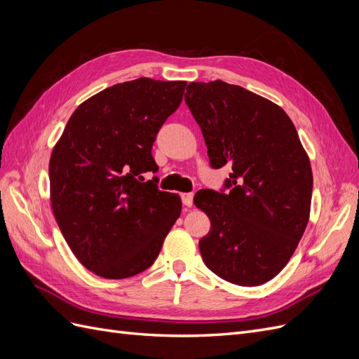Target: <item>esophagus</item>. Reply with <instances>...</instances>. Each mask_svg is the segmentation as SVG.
I'll return each instance as SVG.
<instances>
[{
	"instance_id": "1",
	"label": "esophagus",
	"mask_w": 359,
	"mask_h": 359,
	"mask_svg": "<svg viewBox=\"0 0 359 359\" xmlns=\"http://www.w3.org/2000/svg\"><path fill=\"white\" fill-rule=\"evenodd\" d=\"M181 201L186 206L193 205V193H181Z\"/></svg>"
}]
</instances>
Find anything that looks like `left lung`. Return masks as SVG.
<instances>
[{
	"mask_svg": "<svg viewBox=\"0 0 359 359\" xmlns=\"http://www.w3.org/2000/svg\"><path fill=\"white\" fill-rule=\"evenodd\" d=\"M186 103L211 166L232 168L226 193L194 194L211 222L199 241L203 262L229 283H266L289 262L310 217L313 173L297 128L278 104L223 81L190 82Z\"/></svg>",
	"mask_w": 359,
	"mask_h": 359,
	"instance_id": "1",
	"label": "left lung"
}]
</instances>
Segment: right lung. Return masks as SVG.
<instances>
[{"mask_svg": "<svg viewBox=\"0 0 359 359\" xmlns=\"http://www.w3.org/2000/svg\"><path fill=\"white\" fill-rule=\"evenodd\" d=\"M186 82L139 78L109 86L73 112L49 161L50 205L79 262L103 278L154 264L181 214V198L157 189L151 149L178 109Z\"/></svg>", "mask_w": 359, "mask_h": 359, "instance_id": "obj_1", "label": "right lung"}]
</instances>
